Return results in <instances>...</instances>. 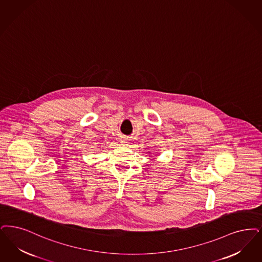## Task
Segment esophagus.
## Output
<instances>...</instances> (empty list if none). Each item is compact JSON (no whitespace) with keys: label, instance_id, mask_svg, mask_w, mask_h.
I'll list each match as a JSON object with an SVG mask.
<instances>
[{"label":"esophagus","instance_id":"esophagus-1","mask_svg":"<svg viewBox=\"0 0 262 262\" xmlns=\"http://www.w3.org/2000/svg\"><path fill=\"white\" fill-rule=\"evenodd\" d=\"M120 142H121L122 145H127V143H128V141H127L126 137H121L120 138Z\"/></svg>","mask_w":262,"mask_h":262}]
</instances>
